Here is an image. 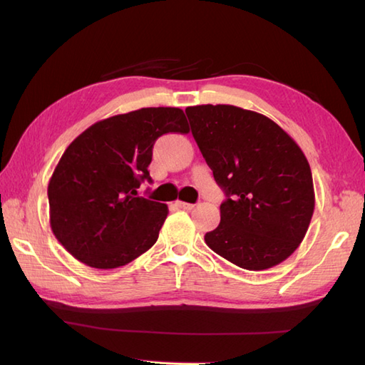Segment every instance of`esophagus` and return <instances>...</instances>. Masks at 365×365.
Returning a JSON list of instances; mask_svg holds the SVG:
<instances>
[{"instance_id":"34e87169","label":"esophagus","mask_w":365,"mask_h":365,"mask_svg":"<svg viewBox=\"0 0 365 365\" xmlns=\"http://www.w3.org/2000/svg\"><path fill=\"white\" fill-rule=\"evenodd\" d=\"M177 207L178 208H183V210H192V208H195V204L183 202V200H177Z\"/></svg>"}]
</instances>
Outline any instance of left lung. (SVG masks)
I'll return each mask as SVG.
<instances>
[{"mask_svg":"<svg viewBox=\"0 0 365 365\" xmlns=\"http://www.w3.org/2000/svg\"><path fill=\"white\" fill-rule=\"evenodd\" d=\"M191 133L227 200L205 243L234 265L273 268L297 251L311 224V166L293 138L260 113L234 105L188 106Z\"/></svg>","mask_w":365,"mask_h":365,"instance_id":"1","label":"left lung"}]
</instances>
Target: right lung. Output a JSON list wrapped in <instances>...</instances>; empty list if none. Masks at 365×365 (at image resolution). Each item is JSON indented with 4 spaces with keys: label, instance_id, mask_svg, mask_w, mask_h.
Returning a JSON list of instances; mask_svg holds the SVG:
<instances>
[{
    "label": "right lung",
    "instance_id": "1",
    "mask_svg": "<svg viewBox=\"0 0 365 365\" xmlns=\"http://www.w3.org/2000/svg\"><path fill=\"white\" fill-rule=\"evenodd\" d=\"M180 108H141L96 122L76 136L48 183L50 227L76 260L127 265L158 240L168 205L138 196L152 149L165 133H188Z\"/></svg>",
    "mask_w": 365,
    "mask_h": 365
}]
</instances>
